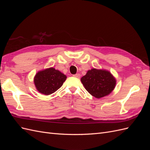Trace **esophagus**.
Listing matches in <instances>:
<instances>
[{"label": "esophagus", "instance_id": "1", "mask_svg": "<svg viewBox=\"0 0 150 150\" xmlns=\"http://www.w3.org/2000/svg\"><path fill=\"white\" fill-rule=\"evenodd\" d=\"M74 77H75V78H80V74H76L74 75H73Z\"/></svg>", "mask_w": 150, "mask_h": 150}]
</instances>
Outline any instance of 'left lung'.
Segmentation results:
<instances>
[{"mask_svg": "<svg viewBox=\"0 0 150 150\" xmlns=\"http://www.w3.org/2000/svg\"><path fill=\"white\" fill-rule=\"evenodd\" d=\"M81 81L87 91L96 98L110 94L116 84L115 78L110 71L95 68L89 70L81 78Z\"/></svg>", "mask_w": 150, "mask_h": 150, "instance_id": "obj_1", "label": "left lung"}]
</instances>
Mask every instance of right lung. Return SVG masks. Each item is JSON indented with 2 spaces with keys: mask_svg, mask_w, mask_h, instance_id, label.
<instances>
[{
  "mask_svg": "<svg viewBox=\"0 0 150 150\" xmlns=\"http://www.w3.org/2000/svg\"><path fill=\"white\" fill-rule=\"evenodd\" d=\"M66 78V76L59 71L50 67L37 72L34 78V83L39 93L49 95L59 89Z\"/></svg>",
  "mask_w": 150,
  "mask_h": 150,
  "instance_id": "add662e5",
  "label": "right lung"
}]
</instances>
